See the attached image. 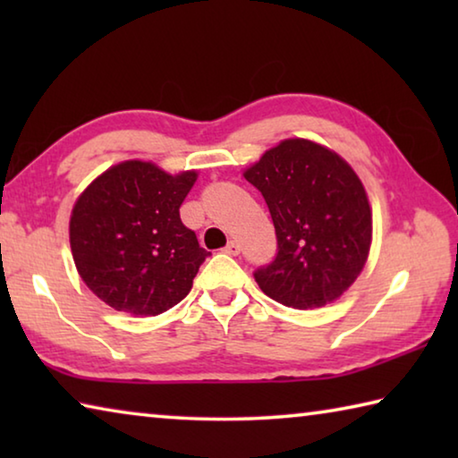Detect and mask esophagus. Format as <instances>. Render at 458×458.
<instances>
[{
  "label": "esophagus",
  "instance_id": "obj_1",
  "mask_svg": "<svg viewBox=\"0 0 458 458\" xmlns=\"http://www.w3.org/2000/svg\"><path fill=\"white\" fill-rule=\"evenodd\" d=\"M224 252L230 254V257H238V254H240V244L236 242V240H230V242L226 244V248H224Z\"/></svg>",
  "mask_w": 458,
  "mask_h": 458
}]
</instances>
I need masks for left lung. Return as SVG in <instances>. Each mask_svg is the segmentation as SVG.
<instances>
[{
  "label": "left lung",
  "mask_w": 458,
  "mask_h": 458,
  "mask_svg": "<svg viewBox=\"0 0 458 458\" xmlns=\"http://www.w3.org/2000/svg\"><path fill=\"white\" fill-rule=\"evenodd\" d=\"M244 177L265 198L276 257L254 281L276 303L317 309L352 286L368 260L371 210L353 169L325 147L286 139Z\"/></svg>",
  "instance_id": "1"
}]
</instances>
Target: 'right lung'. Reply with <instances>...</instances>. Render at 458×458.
<instances>
[{"label":"right lung","mask_w":458,"mask_h":458,"mask_svg":"<svg viewBox=\"0 0 458 458\" xmlns=\"http://www.w3.org/2000/svg\"><path fill=\"white\" fill-rule=\"evenodd\" d=\"M196 177V172L169 175L145 161H125L106 169L76 201L74 265L108 307L159 315L190 293L210 257L180 218Z\"/></svg>","instance_id":"1"}]
</instances>
